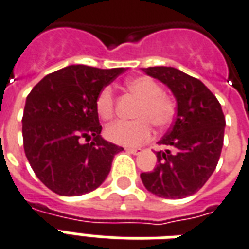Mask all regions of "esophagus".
<instances>
[{
	"instance_id": "esophagus-1",
	"label": "esophagus",
	"mask_w": 249,
	"mask_h": 249,
	"mask_svg": "<svg viewBox=\"0 0 249 249\" xmlns=\"http://www.w3.org/2000/svg\"><path fill=\"white\" fill-rule=\"evenodd\" d=\"M126 151L127 152L132 153V155H139V153L142 152V149L140 148H132V147H127Z\"/></svg>"
}]
</instances>
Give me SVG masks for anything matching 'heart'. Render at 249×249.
Listing matches in <instances>:
<instances>
[{
  "mask_svg": "<svg viewBox=\"0 0 249 249\" xmlns=\"http://www.w3.org/2000/svg\"><path fill=\"white\" fill-rule=\"evenodd\" d=\"M127 90L140 100L135 111V121H118L107 126L105 135L115 144L136 147L152 136V125L165 128L172 123L176 113L175 101L161 91V87L153 78L138 76L126 81ZM114 93L111 87L101 89L96 100L98 117L109 121L114 117Z\"/></svg>",
  "mask_w": 249,
  "mask_h": 249,
  "instance_id": "obj_1",
  "label": "heart"
}]
</instances>
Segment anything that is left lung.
Here are the masks:
<instances>
[{
    "mask_svg": "<svg viewBox=\"0 0 249 249\" xmlns=\"http://www.w3.org/2000/svg\"><path fill=\"white\" fill-rule=\"evenodd\" d=\"M143 72L165 84L177 101V115L159 144L158 165L140 175L155 196L180 199L192 196L215 171L223 147L226 119L219 101L202 81L173 67H149Z\"/></svg>",
    "mask_w": 249,
    "mask_h": 249,
    "instance_id": "left-lung-1",
    "label": "left lung"
}]
</instances>
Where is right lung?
Returning a JSON list of instances; mask_svg holds the SVG:
<instances>
[{
	"mask_svg": "<svg viewBox=\"0 0 249 249\" xmlns=\"http://www.w3.org/2000/svg\"><path fill=\"white\" fill-rule=\"evenodd\" d=\"M123 72L124 68L69 65L47 74L26 98V158L36 177L56 194L93 192L109 175L114 156L123 151L101 136L96 110L101 89Z\"/></svg>",
	"mask_w": 249,
	"mask_h": 249,
	"instance_id": "1",
	"label": "right lung"
}]
</instances>
